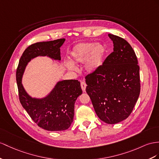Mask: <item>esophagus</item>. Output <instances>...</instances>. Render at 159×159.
<instances>
[{"label":"esophagus","instance_id":"esophagus-1","mask_svg":"<svg viewBox=\"0 0 159 159\" xmlns=\"http://www.w3.org/2000/svg\"><path fill=\"white\" fill-rule=\"evenodd\" d=\"M80 86H81V89H82V90L83 91H84L85 89H86V87H87V84H86V83H85V82H84V81H81Z\"/></svg>","mask_w":159,"mask_h":159}]
</instances>
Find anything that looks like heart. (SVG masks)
Returning <instances> with one entry per match:
<instances>
[{"label": "heart", "mask_w": 159, "mask_h": 159, "mask_svg": "<svg viewBox=\"0 0 159 159\" xmlns=\"http://www.w3.org/2000/svg\"><path fill=\"white\" fill-rule=\"evenodd\" d=\"M105 53L103 45L93 42H81L77 43L70 53L72 63H83L87 61L85 68L89 72L95 71L101 64ZM70 68L73 69L74 66L70 64Z\"/></svg>", "instance_id": "heart-1"}]
</instances>
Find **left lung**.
<instances>
[{
  "instance_id": "1",
  "label": "left lung",
  "mask_w": 159,
  "mask_h": 159,
  "mask_svg": "<svg viewBox=\"0 0 159 159\" xmlns=\"http://www.w3.org/2000/svg\"><path fill=\"white\" fill-rule=\"evenodd\" d=\"M113 52L103 64L85 76L86 91L101 120L114 124L131 114L140 92V67L129 43L108 34Z\"/></svg>"
}]
</instances>
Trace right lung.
<instances>
[{
    "instance_id": "right-lung-1",
    "label": "right lung",
    "mask_w": 159,
    "mask_h": 159,
    "mask_svg": "<svg viewBox=\"0 0 159 159\" xmlns=\"http://www.w3.org/2000/svg\"><path fill=\"white\" fill-rule=\"evenodd\" d=\"M65 39L38 42L28 47L19 60L16 72L19 98L23 108L38 126L48 131H62L70 127L74 118L75 103L83 93L78 80H65L56 84L54 89L43 99L32 98L21 84L27 63L39 56H47L60 60V49Z\"/></svg>"
}]
</instances>
